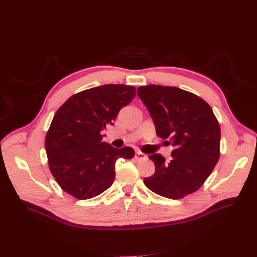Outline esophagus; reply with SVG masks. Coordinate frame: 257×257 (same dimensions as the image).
Listing matches in <instances>:
<instances>
[{
	"label": "esophagus",
	"mask_w": 257,
	"mask_h": 257,
	"mask_svg": "<svg viewBox=\"0 0 257 257\" xmlns=\"http://www.w3.org/2000/svg\"><path fill=\"white\" fill-rule=\"evenodd\" d=\"M136 159L137 160H143V159H146L147 158V156H146V154H144V153H142L141 151H137L136 152Z\"/></svg>",
	"instance_id": "obj_1"
}]
</instances>
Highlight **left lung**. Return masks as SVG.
Returning a JSON list of instances; mask_svg holds the SVG:
<instances>
[{
    "instance_id": "obj_1",
    "label": "left lung",
    "mask_w": 257,
    "mask_h": 257,
    "mask_svg": "<svg viewBox=\"0 0 257 257\" xmlns=\"http://www.w3.org/2000/svg\"><path fill=\"white\" fill-rule=\"evenodd\" d=\"M161 139H169L172 158L160 154L149 158L155 173L144 179L155 194L181 199L195 193L211 174L220 157L221 129L211 107L200 97L173 86L147 85L138 88Z\"/></svg>"
}]
</instances>
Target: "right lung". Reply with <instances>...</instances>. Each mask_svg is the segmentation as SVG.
<instances>
[{
	"label": "right lung",
	"mask_w": 257,
	"mask_h": 257,
	"mask_svg": "<svg viewBox=\"0 0 257 257\" xmlns=\"http://www.w3.org/2000/svg\"><path fill=\"white\" fill-rule=\"evenodd\" d=\"M136 92L130 85H101L74 94L58 108L45 147L50 171L64 192L78 200L102 194L113 183L116 160L136 154L130 147L105 143L101 133Z\"/></svg>",
	"instance_id": "1"
}]
</instances>
